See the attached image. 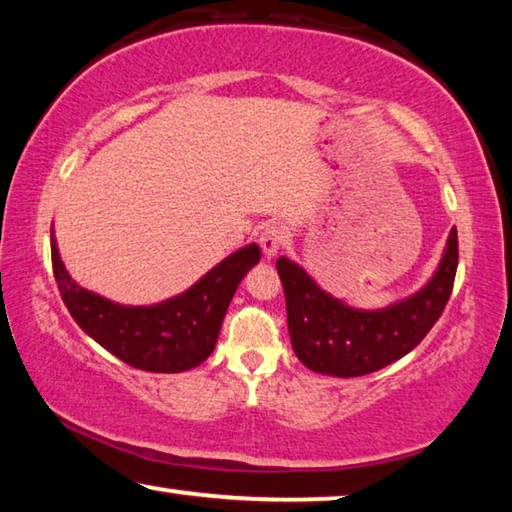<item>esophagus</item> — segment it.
<instances>
[{
  "mask_svg": "<svg viewBox=\"0 0 512 512\" xmlns=\"http://www.w3.org/2000/svg\"><path fill=\"white\" fill-rule=\"evenodd\" d=\"M259 246H262L266 257H273L284 246V230L280 225H268V228H264L262 235H259Z\"/></svg>",
  "mask_w": 512,
  "mask_h": 512,
  "instance_id": "esophagus-1",
  "label": "esophagus"
}]
</instances>
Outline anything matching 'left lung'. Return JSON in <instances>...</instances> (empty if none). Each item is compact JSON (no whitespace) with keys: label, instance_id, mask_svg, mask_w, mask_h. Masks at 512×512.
<instances>
[{"label":"left lung","instance_id":"8db88e82","mask_svg":"<svg viewBox=\"0 0 512 512\" xmlns=\"http://www.w3.org/2000/svg\"><path fill=\"white\" fill-rule=\"evenodd\" d=\"M458 235L449 232L445 255L427 287L379 311H359L325 293L291 259H277L287 323L296 357L309 370L361 377L386 368L418 345L443 314L454 289Z\"/></svg>","mask_w":512,"mask_h":512}]
</instances>
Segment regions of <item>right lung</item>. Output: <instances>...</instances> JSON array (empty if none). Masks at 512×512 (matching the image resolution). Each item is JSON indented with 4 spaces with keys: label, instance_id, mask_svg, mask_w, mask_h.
<instances>
[{
    "label": "right lung",
    "instance_id": "1",
    "mask_svg": "<svg viewBox=\"0 0 512 512\" xmlns=\"http://www.w3.org/2000/svg\"><path fill=\"white\" fill-rule=\"evenodd\" d=\"M259 257V246L250 244L225 257L180 296L151 307H126L79 287L65 271L51 237L54 277L69 314L110 354L149 372H183L210 357L230 300Z\"/></svg>",
    "mask_w": 512,
    "mask_h": 512
}]
</instances>
